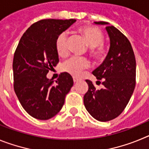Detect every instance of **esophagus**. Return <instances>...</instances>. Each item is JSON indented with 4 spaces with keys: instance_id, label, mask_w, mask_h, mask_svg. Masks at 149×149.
<instances>
[{
    "instance_id": "34e87169",
    "label": "esophagus",
    "mask_w": 149,
    "mask_h": 149,
    "mask_svg": "<svg viewBox=\"0 0 149 149\" xmlns=\"http://www.w3.org/2000/svg\"><path fill=\"white\" fill-rule=\"evenodd\" d=\"M73 81L74 83H77L80 81V78H78L77 77H73Z\"/></svg>"
}]
</instances>
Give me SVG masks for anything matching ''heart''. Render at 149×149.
<instances>
[{
	"mask_svg": "<svg viewBox=\"0 0 149 149\" xmlns=\"http://www.w3.org/2000/svg\"><path fill=\"white\" fill-rule=\"evenodd\" d=\"M78 31L91 48V55L97 60L103 58L105 54L104 47L102 45L104 36L100 30L94 26H83L79 28ZM67 40L68 35L65 31L57 36L55 41V48L59 56H65L68 54ZM89 61L86 59L73 56L62 65V70L72 75L77 76L81 73L83 69L89 66Z\"/></svg>",
	"mask_w": 149,
	"mask_h": 149,
	"instance_id": "b5f03b06",
	"label": "heart"
}]
</instances>
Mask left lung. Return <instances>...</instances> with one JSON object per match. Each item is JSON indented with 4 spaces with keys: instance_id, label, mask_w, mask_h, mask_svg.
<instances>
[{
    "instance_id": "1",
    "label": "left lung",
    "mask_w": 149,
    "mask_h": 149,
    "mask_svg": "<svg viewBox=\"0 0 149 149\" xmlns=\"http://www.w3.org/2000/svg\"><path fill=\"white\" fill-rule=\"evenodd\" d=\"M94 23L107 26L110 48L103 63L93 72L102 81L104 87L96 89L93 82L86 80L89 89L84 103L94 119L107 122L122 113L132 96L136 84V60L131 43L118 29L108 22Z\"/></svg>"
}]
</instances>
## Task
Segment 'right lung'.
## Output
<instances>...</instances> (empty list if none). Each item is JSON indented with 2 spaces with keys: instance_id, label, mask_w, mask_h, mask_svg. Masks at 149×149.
Listing matches in <instances>:
<instances>
[{
  "instance_id": "add662e5",
  "label": "right lung",
  "mask_w": 149,
  "mask_h": 149,
  "mask_svg": "<svg viewBox=\"0 0 149 149\" xmlns=\"http://www.w3.org/2000/svg\"><path fill=\"white\" fill-rule=\"evenodd\" d=\"M75 19H44L30 26L21 38L13 58L14 89L23 108L39 120L58 113L65 95L73 86V79L63 72L54 84L47 74L59 62L55 48L57 36Z\"/></svg>"
}]
</instances>
